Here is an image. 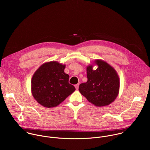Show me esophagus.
Here are the masks:
<instances>
[{
    "label": "esophagus",
    "mask_w": 150,
    "mask_h": 150,
    "mask_svg": "<svg viewBox=\"0 0 150 150\" xmlns=\"http://www.w3.org/2000/svg\"><path fill=\"white\" fill-rule=\"evenodd\" d=\"M79 84L75 85V87H76V90H78V89H79Z\"/></svg>",
    "instance_id": "esophagus-1"
}]
</instances>
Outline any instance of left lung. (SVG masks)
Wrapping results in <instances>:
<instances>
[{
  "label": "left lung",
  "mask_w": 150,
  "mask_h": 150,
  "mask_svg": "<svg viewBox=\"0 0 150 150\" xmlns=\"http://www.w3.org/2000/svg\"><path fill=\"white\" fill-rule=\"evenodd\" d=\"M98 66L87 67L86 83L79 86V91L87 100L97 106L108 105L116 98L119 91L120 81L116 70L106 62L96 60Z\"/></svg>",
  "instance_id": "left-lung-1"
}]
</instances>
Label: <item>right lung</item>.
I'll list each match as a JSON object with an SVG mask.
<instances>
[{"instance_id": "1", "label": "right lung", "mask_w": 150, "mask_h": 150, "mask_svg": "<svg viewBox=\"0 0 150 150\" xmlns=\"http://www.w3.org/2000/svg\"><path fill=\"white\" fill-rule=\"evenodd\" d=\"M66 65L52 61L44 63L34 73L31 80V93L42 106L55 107L75 90L69 83V76L64 71Z\"/></svg>"}]
</instances>
